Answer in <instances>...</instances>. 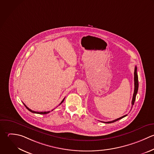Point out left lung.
Listing matches in <instances>:
<instances>
[{"mask_svg": "<svg viewBox=\"0 0 154 154\" xmlns=\"http://www.w3.org/2000/svg\"><path fill=\"white\" fill-rule=\"evenodd\" d=\"M134 94H133V100H132V103H131V104H132V107L134 105V102H135V100H136V95H137V91H138V88H139V82H138V75H137V66H135V69H134ZM127 115H125L118 119H116L115 120H113L112 121H109V122H103L104 123H106V124H111V123H113L119 119H122L123 118L127 116Z\"/></svg>", "mask_w": 154, "mask_h": 154, "instance_id": "obj_1", "label": "left lung"}]
</instances>
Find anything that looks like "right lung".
I'll use <instances>...</instances> for the list:
<instances>
[{
	"mask_svg": "<svg viewBox=\"0 0 154 154\" xmlns=\"http://www.w3.org/2000/svg\"><path fill=\"white\" fill-rule=\"evenodd\" d=\"M64 100H65V98H64V99L62 101V102L60 103V104H59V105H60L63 102V101H64ZM23 104L24 105V106L26 107V109L28 110H29L30 112H32V113H37V114H41V115H45V114H47V113H48L50 112H35V111H33V110H32L31 109H29L24 103H23ZM53 110H52V111H53Z\"/></svg>",
	"mask_w": 154,
	"mask_h": 154,
	"instance_id": "add662e5",
	"label": "right lung"
}]
</instances>
